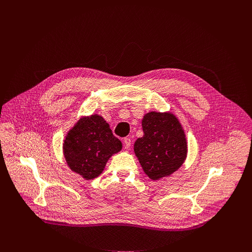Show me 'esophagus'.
Returning a JSON list of instances; mask_svg holds the SVG:
<instances>
[{
    "mask_svg": "<svg viewBox=\"0 0 252 252\" xmlns=\"http://www.w3.org/2000/svg\"><path fill=\"white\" fill-rule=\"evenodd\" d=\"M124 145H125V148L126 150H128L130 148V145H131V141H130V138L128 137H126L124 138Z\"/></svg>",
    "mask_w": 252,
    "mask_h": 252,
    "instance_id": "obj_1",
    "label": "esophagus"
}]
</instances>
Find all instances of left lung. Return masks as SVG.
<instances>
[{
    "label": "left lung",
    "mask_w": 252,
    "mask_h": 252,
    "mask_svg": "<svg viewBox=\"0 0 252 252\" xmlns=\"http://www.w3.org/2000/svg\"><path fill=\"white\" fill-rule=\"evenodd\" d=\"M143 136L134 142V154L152 181L181 168L188 156L185 129L171 112H150L141 121Z\"/></svg>",
    "instance_id": "1"
}]
</instances>
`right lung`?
I'll return each instance as SVG.
<instances>
[{
    "mask_svg": "<svg viewBox=\"0 0 252 252\" xmlns=\"http://www.w3.org/2000/svg\"><path fill=\"white\" fill-rule=\"evenodd\" d=\"M123 149L110 125L96 114L82 117L67 132L63 153L67 166L86 181L97 177L112 156Z\"/></svg>",
    "mask_w": 252,
    "mask_h": 252,
    "instance_id": "add662e5",
    "label": "right lung"
}]
</instances>
